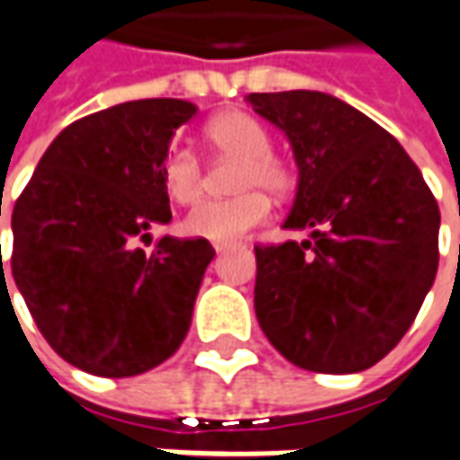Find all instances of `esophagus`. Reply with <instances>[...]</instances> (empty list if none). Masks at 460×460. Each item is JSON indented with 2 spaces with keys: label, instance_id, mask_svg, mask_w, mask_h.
Listing matches in <instances>:
<instances>
[{
  "label": "esophagus",
  "instance_id": "1",
  "mask_svg": "<svg viewBox=\"0 0 460 460\" xmlns=\"http://www.w3.org/2000/svg\"><path fill=\"white\" fill-rule=\"evenodd\" d=\"M234 246H236V243H214V249H217L218 254H221V252H229Z\"/></svg>",
  "mask_w": 460,
  "mask_h": 460
}]
</instances>
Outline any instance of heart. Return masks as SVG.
Listing matches in <instances>:
<instances>
[{"instance_id": "obj_1", "label": "heart", "mask_w": 460, "mask_h": 460, "mask_svg": "<svg viewBox=\"0 0 460 460\" xmlns=\"http://www.w3.org/2000/svg\"><path fill=\"white\" fill-rule=\"evenodd\" d=\"M204 136L214 151L242 158L236 186L243 193L236 199L204 201L190 208L189 217L183 218V229L196 239L231 243L270 217V199L259 189H267L270 193H287L292 186V173L287 164L271 155V136L249 112H218L217 118L208 120ZM161 178L168 199L181 206L199 201L204 190L201 164L183 146L168 148L161 164ZM249 188L252 190L249 191Z\"/></svg>"}]
</instances>
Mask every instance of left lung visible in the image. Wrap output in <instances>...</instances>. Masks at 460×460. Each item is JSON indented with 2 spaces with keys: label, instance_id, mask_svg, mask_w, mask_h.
Wrapping results in <instances>:
<instances>
[{
  "label": "left lung",
  "instance_id": "1",
  "mask_svg": "<svg viewBox=\"0 0 460 460\" xmlns=\"http://www.w3.org/2000/svg\"><path fill=\"white\" fill-rule=\"evenodd\" d=\"M292 143L299 181L284 229L254 246V309L270 342L312 373H360L413 324L438 271L440 211L418 165L365 112L314 90L252 93Z\"/></svg>",
  "mask_w": 460,
  "mask_h": 460
}]
</instances>
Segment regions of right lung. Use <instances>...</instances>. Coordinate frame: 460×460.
I'll use <instances>...</instances> for the list:
<instances>
[{"instance_id": "add662e5", "label": "right lung", "mask_w": 460, "mask_h": 460, "mask_svg": "<svg viewBox=\"0 0 460 460\" xmlns=\"http://www.w3.org/2000/svg\"><path fill=\"white\" fill-rule=\"evenodd\" d=\"M193 115V102L151 98L80 118L14 204V284L49 348L85 373H146L189 332L214 246L164 236L146 254L138 242L171 221L161 164Z\"/></svg>"}]
</instances>
